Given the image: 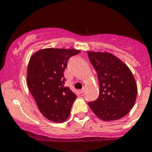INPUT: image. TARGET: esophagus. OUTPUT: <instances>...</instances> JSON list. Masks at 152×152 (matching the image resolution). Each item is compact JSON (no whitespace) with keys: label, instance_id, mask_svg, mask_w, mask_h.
Instances as JSON below:
<instances>
[{"label":"esophagus","instance_id":"obj_1","mask_svg":"<svg viewBox=\"0 0 152 152\" xmlns=\"http://www.w3.org/2000/svg\"><path fill=\"white\" fill-rule=\"evenodd\" d=\"M79 92H80L81 94H84L85 93V88H84L81 89V90H79Z\"/></svg>","mask_w":152,"mask_h":152}]
</instances>
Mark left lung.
<instances>
[{
  "instance_id": "obj_1",
  "label": "left lung",
  "mask_w": 152,
  "mask_h": 152,
  "mask_svg": "<svg viewBox=\"0 0 152 152\" xmlns=\"http://www.w3.org/2000/svg\"><path fill=\"white\" fill-rule=\"evenodd\" d=\"M88 55L100 85L98 98L89 102V107L103 121L121 118L137 99V86L130 69L113 54L88 52Z\"/></svg>"
}]
</instances>
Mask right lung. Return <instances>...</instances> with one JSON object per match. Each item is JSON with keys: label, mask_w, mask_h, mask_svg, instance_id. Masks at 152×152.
Returning <instances> with one entry per match:
<instances>
[{"label": "right lung", "mask_w": 152, "mask_h": 152, "mask_svg": "<svg viewBox=\"0 0 152 152\" xmlns=\"http://www.w3.org/2000/svg\"><path fill=\"white\" fill-rule=\"evenodd\" d=\"M76 49H45L31 57L27 83L42 115L56 123L64 122L69 115L76 95L65 87L64 72Z\"/></svg>", "instance_id": "obj_1"}]
</instances>
